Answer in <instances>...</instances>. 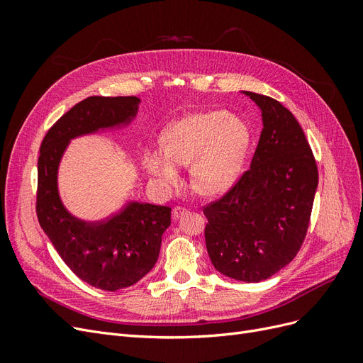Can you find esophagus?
I'll use <instances>...</instances> for the list:
<instances>
[{"label": "esophagus", "mask_w": 363, "mask_h": 363, "mask_svg": "<svg viewBox=\"0 0 363 363\" xmlns=\"http://www.w3.org/2000/svg\"><path fill=\"white\" fill-rule=\"evenodd\" d=\"M188 213V208H184V207H182V206H175L174 208H172V219H179L180 216H183V215H186Z\"/></svg>", "instance_id": "obj_1"}]
</instances>
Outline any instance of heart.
<instances>
[{
	"label": "heart",
	"instance_id": "b5f03b06",
	"mask_svg": "<svg viewBox=\"0 0 363 363\" xmlns=\"http://www.w3.org/2000/svg\"><path fill=\"white\" fill-rule=\"evenodd\" d=\"M162 150L144 151V167L163 188L180 182L179 167H191L194 188L204 195L224 192L242 169L250 130L242 119L223 111L192 113L162 133Z\"/></svg>",
	"mask_w": 363,
	"mask_h": 363
}]
</instances>
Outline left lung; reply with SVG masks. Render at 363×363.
I'll return each mask as SVG.
<instances>
[{
    "label": "left lung",
    "instance_id": "1",
    "mask_svg": "<svg viewBox=\"0 0 363 363\" xmlns=\"http://www.w3.org/2000/svg\"><path fill=\"white\" fill-rule=\"evenodd\" d=\"M263 128L250 168L221 199L203 207L206 248L224 276L257 283L284 268L309 228L318 168L298 121L271 96L244 92Z\"/></svg>",
    "mask_w": 363,
    "mask_h": 363
}]
</instances>
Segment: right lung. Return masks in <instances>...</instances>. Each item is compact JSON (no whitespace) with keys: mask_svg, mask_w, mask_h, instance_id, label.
<instances>
[{"mask_svg":"<svg viewBox=\"0 0 363 363\" xmlns=\"http://www.w3.org/2000/svg\"><path fill=\"white\" fill-rule=\"evenodd\" d=\"M136 96H89L75 104L42 140L38 160L36 213L43 232L77 277L115 292L138 283L156 265L171 207L130 203L101 223H84L63 207L57 168L68 142L100 128L130 123Z\"/></svg>","mask_w":363,"mask_h":363,"instance_id":"right-lung-1","label":"right lung"}]
</instances>
